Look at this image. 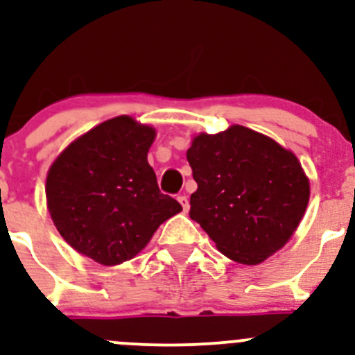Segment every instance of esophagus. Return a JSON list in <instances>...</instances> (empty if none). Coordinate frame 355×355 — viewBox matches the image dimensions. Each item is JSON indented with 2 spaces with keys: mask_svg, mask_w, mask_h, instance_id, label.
Returning a JSON list of instances; mask_svg holds the SVG:
<instances>
[{
  "mask_svg": "<svg viewBox=\"0 0 355 355\" xmlns=\"http://www.w3.org/2000/svg\"><path fill=\"white\" fill-rule=\"evenodd\" d=\"M178 202L181 203V207H182V210H184V212L189 209V200H188V196H186V195L178 196Z\"/></svg>",
  "mask_w": 355,
  "mask_h": 355,
  "instance_id": "34e87169",
  "label": "esophagus"
}]
</instances>
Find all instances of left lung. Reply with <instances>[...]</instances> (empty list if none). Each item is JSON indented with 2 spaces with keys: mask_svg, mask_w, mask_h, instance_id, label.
Instances as JSON below:
<instances>
[{
  "mask_svg": "<svg viewBox=\"0 0 355 355\" xmlns=\"http://www.w3.org/2000/svg\"><path fill=\"white\" fill-rule=\"evenodd\" d=\"M198 188L189 217L231 261L255 266L295 233L309 179L290 150L243 125L193 138L186 152Z\"/></svg>",
  "mask_w": 355,
  "mask_h": 355,
  "instance_id": "left-lung-1",
  "label": "left lung"
}]
</instances>
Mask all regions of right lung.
Here are the masks:
<instances>
[{
    "instance_id": "1",
    "label": "right lung",
    "mask_w": 355,
    "mask_h": 355,
    "mask_svg": "<svg viewBox=\"0 0 355 355\" xmlns=\"http://www.w3.org/2000/svg\"><path fill=\"white\" fill-rule=\"evenodd\" d=\"M155 129L121 115L70 143L48 171V210L63 240L103 266L129 261L181 212L146 155Z\"/></svg>"
}]
</instances>
